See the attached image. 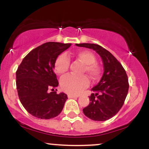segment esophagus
I'll use <instances>...</instances> for the list:
<instances>
[{
  "label": "esophagus",
  "mask_w": 149,
  "mask_h": 149,
  "mask_svg": "<svg viewBox=\"0 0 149 149\" xmlns=\"http://www.w3.org/2000/svg\"><path fill=\"white\" fill-rule=\"evenodd\" d=\"M79 97L78 95H71V94H69V95H68V97H69V98H77V97Z\"/></svg>",
  "instance_id": "esophagus-1"
}]
</instances>
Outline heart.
<instances>
[{
  "label": "heart",
  "mask_w": 149,
  "mask_h": 149,
  "mask_svg": "<svg viewBox=\"0 0 149 149\" xmlns=\"http://www.w3.org/2000/svg\"><path fill=\"white\" fill-rule=\"evenodd\" d=\"M76 57L85 64L84 70L93 79H96L100 76V69L95 64V55L88 50H82L76 54ZM70 64V59L66 54H61L58 56L54 62V70L58 74H64L68 71ZM61 88L64 92L71 95H77L83 90L88 88L90 80L85 76H75L69 74L63 77L60 80Z\"/></svg>",
  "instance_id": "heart-1"
}]
</instances>
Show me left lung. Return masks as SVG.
Listing matches in <instances>:
<instances>
[{
  "label": "left lung",
  "instance_id": "left-lung-1",
  "mask_svg": "<svg viewBox=\"0 0 149 149\" xmlns=\"http://www.w3.org/2000/svg\"><path fill=\"white\" fill-rule=\"evenodd\" d=\"M95 50L102 58L104 73L97 85L92 88L90 104L83 109L84 114L95 121H105L119 111L127 95V73L120 63L110 52L94 43L76 44Z\"/></svg>",
  "mask_w": 149,
  "mask_h": 149
}]
</instances>
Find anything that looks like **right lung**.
Segmentation results:
<instances>
[{"instance_id":"1","label":"right lung","mask_w":149,"mask_h":149,"mask_svg":"<svg viewBox=\"0 0 149 149\" xmlns=\"http://www.w3.org/2000/svg\"><path fill=\"white\" fill-rule=\"evenodd\" d=\"M71 45V43L45 42L31 51L19 66L16 72L19 98L26 110L34 117L53 118L62 111L67 95L48 90L59 85L54 72L55 60Z\"/></svg>"}]
</instances>
